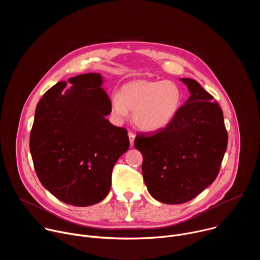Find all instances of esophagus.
Listing matches in <instances>:
<instances>
[{"instance_id":"esophagus-1","label":"esophagus","mask_w":260,"mask_h":260,"mask_svg":"<svg viewBox=\"0 0 260 260\" xmlns=\"http://www.w3.org/2000/svg\"><path fill=\"white\" fill-rule=\"evenodd\" d=\"M128 138H129V143H131V146H134V142H135V138H136V135H135L133 132H128Z\"/></svg>"}]
</instances>
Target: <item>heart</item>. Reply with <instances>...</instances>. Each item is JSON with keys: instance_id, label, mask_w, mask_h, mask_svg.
I'll return each instance as SVG.
<instances>
[{"instance_id": "1", "label": "heart", "mask_w": 260, "mask_h": 260, "mask_svg": "<svg viewBox=\"0 0 260 260\" xmlns=\"http://www.w3.org/2000/svg\"><path fill=\"white\" fill-rule=\"evenodd\" d=\"M183 103V91L174 81L136 80L124 84L112 99L113 114L125 118L134 111L135 124L146 132L168 127L177 117Z\"/></svg>"}]
</instances>
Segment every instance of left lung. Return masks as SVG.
Instances as JSON below:
<instances>
[{"label": "left lung", "mask_w": 260, "mask_h": 260, "mask_svg": "<svg viewBox=\"0 0 260 260\" xmlns=\"http://www.w3.org/2000/svg\"><path fill=\"white\" fill-rule=\"evenodd\" d=\"M181 80L190 96L177 117L168 127L139 133L135 139L148 191L170 205L191 201L214 182L229 140L223 112L213 95L193 79Z\"/></svg>", "instance_id": "left-lung-1"}]
</instances>
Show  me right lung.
Segmentation results:
<instances>
[{
    "instance_id": "right-lung-1",
    "label": "right lung",
    "mask_w": 260,
    "mask_h": 260,
    "mask_svg": "<svg viewBox=\"0 0 260 260\" xmlns=\"http://www.w3.org/2000/svg\"><path fill=\"white\" fill-rule=\"evenodd\" d=\"M60 81L37 105L29 150L43 186L77 207L103 201L111 188L115 162L127 151V131L106 118L112 111L100 74Z\"/></svg>"
}]
</instances>
